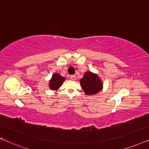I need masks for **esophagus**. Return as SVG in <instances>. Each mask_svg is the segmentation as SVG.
Wrapping results in <instances>:
<instances>
[{
  "label": "esophagus",
  "mask_w": 149,
  "mask_h": 149,
  "mask_svg": "<svg viewBox=\"0 0 149 149\" xmlns=\"http://www.w3.org/2000/svg\"><path fill=\"white\" fill-rule=\"evenodd\" d=\"M70 79L71 80H76V76L75 75H71L70 76Z\"/></svg>",
  "instance_id": "1"
}]
</instances>
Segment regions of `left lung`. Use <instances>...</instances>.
<instances>
[{
    "label": "left lung",
    "instance_id": "1",
    "mask_svg": "<svg viewBox=\"0 0 149 149\" xmlns=\"http://www.w3.org/2000/svg\"><path fill=\"white\" fill-rule=\"evenodd\" d=\"M81 86L84 92L88 95L97 93L102 89V83L96 74L87 71L80 80Z\"/></svg>",
    "mask_w": 149,
    "mask_h": 149
}]
</instances>
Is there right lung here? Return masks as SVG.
I'll list each match as a JSON object with an SVG mask.
<instances>
[{
  "label": "right lung",
  "mask_w": 149,
  "mask_h": 149,
  "mask_svg": "<svg viewBox=\"0 0 149 149\" xmlns=\"http://www.w3.org/2000/svg\"><path fill=\"white\" fill-rule=\"evenodd\" d=\"M65 80V78H63L58 73H55L52 77V79L49 81V88L52 90H56L60 87Z\"/></svg>",
  "instance_id": "1"
}]
</instances>
